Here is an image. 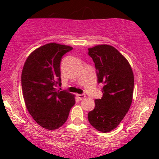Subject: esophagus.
I'll list each match as a JSON object with an SVG mask.
<instances>
[{
    "instance_id": "esophagus-1",
    "label": "esophagus",
    "mask_w": 159,
    "mask_h": 159,
    "mask_svg": "<svg viewBox=\"0 0 159 159\" xmlns=\"http://www.w3.org/2000/svg\"><path fill=\"white\" fill-rule=\"evenodd\" d=\"M77 97H78V98L80 99V100H82V99H84L86 96L85 94H77Z\"/></svg>"
}]
</instances>
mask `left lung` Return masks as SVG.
<instances>
[{"label": "left lung", "instance_id": "obj_1", "mask_svg": "<svg viewBox=\"0 0 159 159\" xmlns=\"http://www.w3.org/2000/svg\"><path fill=\"white\" fill-rule=\"evenodd\" d=\"M98 81L103 83V96L95 99V107L89 112L90 124L101 132L118 127L129 111L133 98L134 74L127 59L113 46L100 44L89 48Z\"/></svg>", "mask_w": 159, "mask_h": 159}]
</instances>
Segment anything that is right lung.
Here are the masks:
<instances>
[{
	"instance_id": "add662e5",
	"label": "right lung",
	"mask_w": 159,
	"mask_h": 159,
	"mask_svg": "<svg viewBox=\"0 0 159 159\" xmlns=\"http://www.w3.org/2000/svg\"><path fill=\"white\" fill-rule=\"evenodd\" d=\"M73 48L48 43L32 51L21 74L22 94L25 106L33 119L44 129L61 127L75 104V94L56 89L61 85L62 56Z\"/></svg>"
}]
</instances>
